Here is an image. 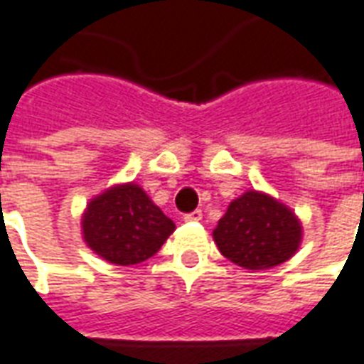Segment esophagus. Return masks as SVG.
I'll return each mask as SVG.
<instances>
[{
	"label": "esophagus",
	"instance_id": "esophagus-1",
	"mask_svg": "<svg viewBox=\"0 0 364 364\" xmlns=\"http://www.w3.org/2000/svg\"><path fill=\"white\" fill-rule=\"evenodd\" d=\"M200 218H203V213H200V210H193V213L185 214V216H183V220L185 222H198Z\"/></svg>",
	"mask_w": 364,
	"mask_h": 364
}]
</instances>
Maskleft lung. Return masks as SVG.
Masks as SVG:
<instances>
[{
    "mask_svg": "<svg viewBox=\"0 0 364 364\" xmlns=\"http://www.w3.org/2000/svg\"><path fill=\"white\" fill-rule=\"evenodd\" d=\"M213 237L226 259L250 271H263L298 252L302 222L281 200L252 189L230 203Z\"/></svg>",
    "mask_w": 364,
    "mask_h": 364,
    "instance_id": "1",
    "label": "left lung"
}]
</instances>
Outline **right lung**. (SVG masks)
Segmentation results:
<instances>
[{
	"label": "right lung",
	"instance_id": "obj_1",
	"mask_svg": "<svg viewBox=\"0 0 364 364\" xmlns=\"http://www.w3.org/2000/svg\"><path fill=\"white\" fill-rule=\"evenodd\" d=\"M175 224L134 181L112 185L87 203L82 237L112 265H136L159 252Z\"/></svg>",
	"mask_w": 364,
	"mask_h": 364
}]
</instances>
